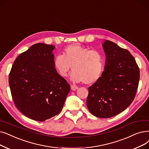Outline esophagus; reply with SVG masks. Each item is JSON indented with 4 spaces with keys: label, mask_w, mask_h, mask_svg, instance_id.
Listing matches in <instances>:
<instances>
[{
    "label": "esophagus",
    "mask_w": 149,
    "mask_h": 149,
    "mask_svg": "<svg viewBox=\"0 0 149 149\" xmlns=\"http://www.w3.org/2000/svg\"><path fill=\"white\" fill-rule=\"evenodd\" d=\"M70 88H71V89H72V91H76L77 89H79L78 87H77V86H75V85H71Z\"/></svg>",
    "instance_id": "1"
}]
</instances>
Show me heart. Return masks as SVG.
I'll use <instances>...</instances> for the list:
<instances>
[{
	"instance_id": "heart-1",
	"label": "heart",
	"mask_w": 149,
	"mask_h": 149,
	"mask_svg": "<svg viewBox=\"0 0 149 149\" xmlns=\"http://www.w3.org/2000/svg\"><path fill=\"white\" fill-rule=\"evenodd\" d=\"M103 56L100 52L89 50L79 44L68 46L62 55H58L54 60V66L62 77H66L71 68L70 79L74 82L88 85L98 80L103 69Z\"/></svg>"
}]
</instances>
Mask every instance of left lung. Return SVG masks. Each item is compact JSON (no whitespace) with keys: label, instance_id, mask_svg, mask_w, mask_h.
<instances>
[{"label":"left lung","instance_id":"8db88e82","mask_svg":"<svg viewBox=\"0 0 149 149\" xmlns=\"http://www.w3.org/2000/svg\"><path fill=\"white\" fill-rule=\"evenodd\" d=\"M105 70L98 80L89 87L86 100L90 113L99 118L119 114L133 101L139 81V69L128 50L105 41Z\"/></svg>","mask_w":149,"mask_h":149}]
</instances>
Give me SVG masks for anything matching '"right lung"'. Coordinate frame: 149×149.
Instances as JSON below:
<instances>
[{"instance_id": "right-lung-1", "label": "right lung", "mask_w": 149, "mask_h": 149, "mask_svg": "<svg viewBox=\"0 0 149 149\" xmlns=\"http://www.w3.org/2000/svg\"><path fill=\"white\" fill-rule=\"evenodd\" d=\"M53 45L38 43L19 55L9 74L16 108L29 118L43 122L59 114L70 86L54 66Z\"/></svg>"}]
</instances>
